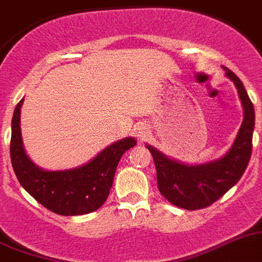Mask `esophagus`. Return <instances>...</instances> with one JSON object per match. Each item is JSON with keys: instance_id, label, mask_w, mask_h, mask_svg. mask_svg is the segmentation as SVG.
Segmentation results:
<instances>
[{"instance_id": "obj_1", "label": "esophagus", "mask_w": 262, "mask_h": 262, "mask_svg": "<svg viewBox=\"0 0 262 262\" xmlns=\"http://www.w3.org/2000/svg\"><path fill=\"white\" fill-rule=\"evenodd\" d=\"M149 134V128L147 124H140L139 127H138V131H136V135H138V138L139 139H146L147 135Z\"/></svg>"}]
</instances>
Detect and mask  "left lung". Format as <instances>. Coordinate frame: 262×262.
<instances>
[{"label":"left lung","instance_id":"obj_1","mask_svg":"<svg viewBox=\"0 0 262 262\" xmlns=\"http://www.w3.org/2000/svg\"><path fill=\"white\" fill-rule=\"evenodd\" d=\"M227 70L233 80L244 107V120L232 148L224 158L201 165H185L168 159L154 147L147 146L152 154L156 167L158 188L163 196L179 208L195 211L209 207L224 196L245 172L252 155L254 128L253 103L238 77Z\"/></svg>","mask_w":262,"mask_h":262}]
</instances>
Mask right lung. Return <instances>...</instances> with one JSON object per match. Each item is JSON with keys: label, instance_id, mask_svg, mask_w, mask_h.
Masks as SVG:
<instances>
[{"label": "right lung", "instance_id": "obj_1", "mask_svg": "<svg viewBox=\"0 0 262 262\" xmlns=\"http://www.w3.org/2000/svg\"><path fill=\"white\" fill-rule=\"evenodd\" d=\"M24 99L15 106L12 120L10 158L19 184L39 204L62 216H77L97 211L107 200L120 158L136 144L134 138L119 140L103 149L83 167L70 171H43L24 149L19 115Z\"/></svg>", "mask_w": 262, "mask_h": 262}]
</instances>
